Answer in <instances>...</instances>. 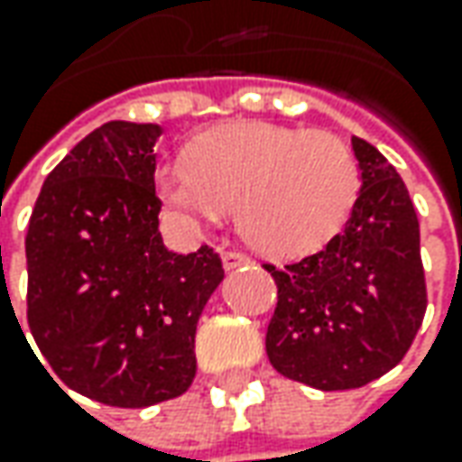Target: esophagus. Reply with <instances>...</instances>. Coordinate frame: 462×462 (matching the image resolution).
<instances>
[{"label":"esophagus","mask_w":462,"mask_h":462,"mask_svg":"<svg viewBox=\"0 0 462 462\" xmlns=\"http://www.w3.org/2000/svg\"><path fill=\"white\" fill-rule=\"evenodd\" d=\"M250 258H247L245 253H237V250H225L222 253V265H225V271H232V268H240V265H247Z\"/></svg>","instance_id":"34e87169"}]
</instances>
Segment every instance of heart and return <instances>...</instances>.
Instances as JSON below:
<instances>
[{"label": "heart", "mask_w": 462, "mask_h": 462, "mask_svg": "<svg viewBox=\"0 0 462 462\" xmlns=\"http://www.w3.org/2000/svg\"><path fill=\"white\" fill-rule=\"evenodd\" d=\"M158 197L179 215L219 225L235 212L253 247L307 255L329 243L353 212L360 168L340 137L276 122H235L207 130L189 161L155 171Z\"/></svg>", "instance_id": "b5f03b06"}]
</instances>
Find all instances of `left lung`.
<instances>
[{
  "mask_svg": "<svg viewBox=\"0 0 462 462\" xmlns=\"http://www.w3.org/2000/svg\"><path fill=\"white\" fill-rule=\"evenodd\" d=\"M360 194L340 235L276 268L265 353L281 375L319 391L360 389L402 363L427 310L420 222L396 168L353 137Z\"/></svg>",
  "mask_w": 462,
  "mask_h": 462,
  "instance_id": "obj_1",
  "label": "left lung"
}]
</instances>
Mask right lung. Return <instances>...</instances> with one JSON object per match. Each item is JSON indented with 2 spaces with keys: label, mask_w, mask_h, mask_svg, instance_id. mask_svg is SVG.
<instances>
[{
  "label": "right lung",
  "mask_w": 462,
  "mask_h": 462,
  "mask_svg": "<svg viewBox=\"0 0 462 462\" xmlns=\"http://www.w3.org/2000/svg\"><path fill=\"white\" fill-rule=\"evenodd\" d=\"M161 133L122 120L88 133L48 173L24 237L27 325L42 358L69 389L122 409L191 386L197 322L225 279L209 245H163Z\"/></svg>",
  "instance_id": "add662e5"
}]
</instances>
